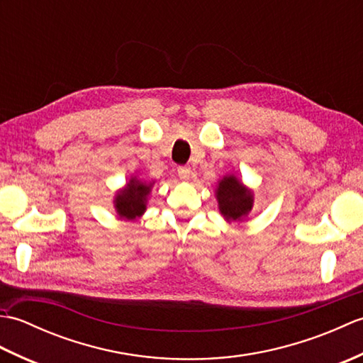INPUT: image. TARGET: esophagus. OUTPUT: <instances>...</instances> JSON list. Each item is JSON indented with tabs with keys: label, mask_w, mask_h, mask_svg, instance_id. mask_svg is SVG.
<instances>
[{
	"label": "esophagus",
	"mask_w": 363,
	"mask_h": 363,
	"mask_svg": "<svg viewBox=\"0 0 363 363\" xmlns=\"http://www.w3.org/2000/svg\"><path fill=\"white\" fill-rule=\"evenodd\" d=\"M190 174H191V169L189 167H179V168H177V176H179L182 181H189L190 179Z\"/></svg>",
	"instance_id": "obj_1"
}]
</instances>
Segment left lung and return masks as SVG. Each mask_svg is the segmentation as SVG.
<instances>
[{
    "label": "left lung",
    "instance_id": "8db88e82",
    "mask_svg": "<svg viewBox=\"0 0 363 363\" xmlns=\"http://www.w3.org/2000/svg\"><path fill=\"white\" fill-rule=\"evenodd\" d=\"M218 209L226 221H242L252 209L254 195L234 174H228L215 190Z\"/></svg>",
    "mask_w": 363,
    "mask_h": 363
}]
</instances>
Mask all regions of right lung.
Here are the masks:
<instances>
[{
  "label": "right lung",
  "mask_w": 363,
  "mask_h": 363,
  "mask_svg": "<svg viewBox=\"0 0 363 363\" xmlns=\"http://www.w3.org/2000/svg\"><path fill=\"white\" fill-rule=\"evenodd\" d=\"M154 182H143L137 177H130L129 182L115 195L113 204L118 217L123 220H135L146 211V199Z\"/></svg>",
  "instance_id": "right-lung-1"
}]
</instances>
